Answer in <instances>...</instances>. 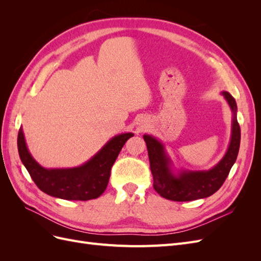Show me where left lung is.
Returning <instances> with one entry per match:
<instances>
[{
    "label": "left lung",
    "instance_id": "obj_1",
    "mask_svg": "<svg viewBox=\"0 0 261 261\" xmlns=\"http://www.w3.org/2000/svg\"><path fill=\"white\" fill-rule=\"evenodd\" d=\"M233 112L232 137L227 151L221 161L208 171H181L174 173L172 161L164 150V146L156 138L144 135L150 170L153 176V188L165 199L173 201H191L206 198L215 194L223 185L228 173L239 154L241 144V127L236 118L238 106L235 99L227 91H222Z\"/></svg>",
    "mask_w": 261,
    "mask_h": 261
}]
</instances>
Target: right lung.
<instances>
[{"label": "right lung", "instance_id": "obj_1", "mask_svg": "<svg viewBox=\"0 0 261 261\" xmlns=\"http://www.w3.org/2000/svg\"><path fill=\"white\" fill-rule=\"evenodd\" d=\"M133 133L114 136L89 161L72 169H44L30 152L19 128L18 153L31 178L43 193L65 200L96 199L105 193L116 158Z\"/></svg>", "mask_w": 261, "mask_h": 261}]
</instances>
